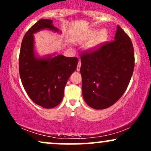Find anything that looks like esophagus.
Returning <instances> with one entry per match:
<instances>
[{
	"label": "esophagus",
	"instance_id": "esophagus-1",
	"mask_svg": "<svg viewBox=\"0 0 151 151\" xmlns=\"http://www.w3.org/2000/svg\"><path fill=\"white\" fill-rule=\"evenodd\" d=\"M80 67H81V62H80V60H79V62H78V65H77V71L80 70Z\"/></svg>",
	"mask_w": 151,
	"mask_h": 151
}]
</instances>
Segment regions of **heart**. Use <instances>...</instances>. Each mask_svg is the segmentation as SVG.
<instances>
[{"label": "heart", "mask_w": 151, "mask_h": 151, "mask_svg": "<svg viewBox=\"0 0 151 151\" xmlns=\"http://www.w3.org/2000/svg\"><path fill=\"white\" fill-rule=\"evenodd\" d=\"M98 31L96 30H92L91 32H89V33H88L86 36V39L87 40H91L93 37H94L96 36V35L97 34ZM107 37H108V34H107L106 30H103L100 31L99 33L96 36V37L93 40L92 42H91V44L89 45L90 47H96L99 45H101V43L104 42L106 40Z\"/></svg>", "instance_id": "heart-1"}]
</instances>
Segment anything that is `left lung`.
I'll use <instances>...</instances> for the list:
<instances>
[{"label": "left lung", "mask_w": 151, "mask_h": 151, "mask_svg": "<svg viewBox=\"0 0 151 151\" xmlns=\"http://www.w3.org/2000/svg\"><path fill=\"white\" fill-rule=\"evenodd\" d=\"M82 94L91 108L104 109L116 102L129 86L135 64L127 34L117 26L114 40L81 53Z\"/></svg>", "instance_id": "obj_1"}]
</instances>
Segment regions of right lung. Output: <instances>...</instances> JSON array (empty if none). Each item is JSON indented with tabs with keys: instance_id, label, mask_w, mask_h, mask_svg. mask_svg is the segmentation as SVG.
Wrapping results in <instances>:
<instances>
[{
	"instance_id": "obj_1",
	"label": "right lung",
	"mask_w": 151,
	"mask_h": 151,
	"mask_svg": "<svg viewBox=\"0 0 151 151\" xmlns=\"http://www.w3.org/2000/svg\"><path fill=\"white\" fill-rule=\"evenodd\" d=\"M52 24V20L47 19L34 24L22 39L19 55V72L24 89L34 103L45 109L60 104L66 84L78 64L77 58L63 55L36 58L33 33L42 29L58 31Z\"/></svg>"
}]
</instances>
